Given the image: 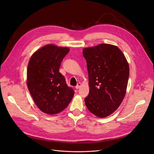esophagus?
Masks as SVG:
<instances>
[{"label": "esophagus", "mask_w": 154, "mask_h": 154, "mask_svg": "<svg viewBox=\"0 0 154 154\" xmlns=\"http://www.w3.org/2000/svg\"><path fill=\"white\" fill-rule=\"evenodd\" d=\"M82 86V84H81V83H78V84H77V85L76 86V89H78V88H80V87Z\"/></svg>", "instance_id": "obj_1"}]
</instances>
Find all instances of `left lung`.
Listing matches in <instances>:
<instances>
[{
    "instance_id": "left-lung-1",
    "label": "left lung",
    "mask_w": 154,
    "mask_h": 154,
    "mask_svg": "<svg viewBox=\"0 0 154 154\" xmlns=\"http://www.w3.org/2000/svg\"><path fill=\"white\" fill-rule=\"evenodd\" d=\"M87 61L89 94L85 98L87 108L100 118L118 109L128 85L129 65L117 46L100 44L83 49Z\"/></svg>"
}]
</instances>
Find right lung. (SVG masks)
Masks as SVG:
<instances>
[{
	"label": "right lung",
	"instance_id": "add662e5",
	"mask_svg": "<svg viewBox=\"0 0 154 154\" xmlns=\"http://www.w3.org/2000/svg\"><path fill=\"white\" fill-rule=\"evenodd\" d=\"M70 51L67 47L45 45L31 55L27 66V85L38 109L49 115L61 112L74 96L66 79L59 72L60 64Z\"/></svg>",
	"mask_w": 154,
	"mask_h": 154
}]
</instances>
